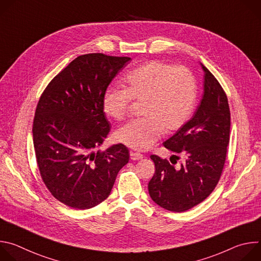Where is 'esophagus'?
Wrapping results in <instances>:
<instances>
[{
    "label": "esophagus",
    "mask_w": 261,
    "mask_h": 261,
    "mask_svg": "<svg viewBox=\"0 0 261 261\" xmlns=\"http://www.w3.org/2000/svg\"><path fill=\"white\" fill-rule=\"evenodd\" d=\"M130 158L132 160H140L143 158V155H141L140 153H137V152H130Z\"/></svg>",
    "instance_id": "esophagus-1"
}]
</instances>
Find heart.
Listing matches in <instances>:
<instances>
[{
	"label": "heart",
	"instance_id": "heart-1",
	"mask_svg": "<svg viewBox=\"0 0 261 261\" xmlns=\"http://www.w3.org/2000/svg\"><path fill=\"white\" fill-rule=\"evenodd\" d=\"M196 83L185 67L150 61L131 71L124 89H109L102 99L104 113L111 119L125 118L131 100L143 102V118L130 121L117 131V139L137 151L150 148L162 132L180 129L196 104Z\"/></svg>",
	"mask_w": 261,
	"mask_h": 261
}]
</instances>
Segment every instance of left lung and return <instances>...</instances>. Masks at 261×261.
I'll return each instance as SVG.
<instances>
[{
	"mask_svg": "<svg viewBox=\"0 0 261 261\" xmlns=\"http://www.w3.org/2000/svg\"><path fill=\"white\" fill-rule=\"evenodd\" d=\"M200 66L204 73L202 99L193 118L163 143L169 151L184 155L186 163L175 168L167 160L151 156L156 170L148 182V193L158 205L175 213L190 210L213 192L229 143L226 94L208 69Z\"/></svg>",
	"mask_w": 261,
	"mask_h": 261,
	"instance_id": "obj_1",
	"label": "left lung"
}]
</instances>
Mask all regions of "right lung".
Returning a JSON list of instances; mask_svg holds the SVG:
<instances>
[{
	"instance_id": "obj_1",
	"label": "right lung",
	"mask_w": 261,
	"mask_h": 261,
	"mask_svg": "<svg viewBox=\"0 0 261 261\" xmlns=\"http://www.w3.org/2000/svg\"><path fill=\"white\" fill-rule=\"evenodd\" d=\"M130 60L103 54L80 56L48 84L37 105L33 123L37 164L49 192L70 207L88 210L105 200L129 161L122 143L104 152L96 148L110 130L103 95Z\"/></svg>"
}]
</instances>
